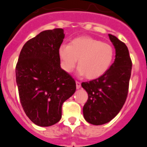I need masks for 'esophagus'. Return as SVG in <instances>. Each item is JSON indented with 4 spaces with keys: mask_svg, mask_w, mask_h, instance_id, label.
Masks as SVG:
<instances>
[{
    "mask_svg": "<svg viewBox=\"0 0 147 147\" xmlns=\"http://www.w3.org/2000/svg\"><path fill=\"white\" fill-rule=\"evenodd\" d=\"M81 83L78 82V81H76V88L78 89H80V88H81Z\"/></svg>",
    "mask_w": 147,
    "mask_h": 147,
    "instance_id": "obj_1",
    "label": "esophagus"
}]
</instances>
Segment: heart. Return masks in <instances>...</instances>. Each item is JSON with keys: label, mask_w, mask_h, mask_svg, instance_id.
<instances>
[{"label": "heart", "mask_w": 147, "mask_h": 147, "mask_svg": "<svg viewBox=\"0 0 147 147\" xmlns=\"http://www.w3.org/2000/svg\"><path fill=\"white\" fill-rule=\"evenodd\" d=\"M58 55L65 72H72L78 59V75H86L88 79L92 80L100 78L109 70L115 58V49L109 43L92 37L82 36L73 39L69 45H61Z\"/></svg>", "instance_id": "heart-1"}]
</instances>
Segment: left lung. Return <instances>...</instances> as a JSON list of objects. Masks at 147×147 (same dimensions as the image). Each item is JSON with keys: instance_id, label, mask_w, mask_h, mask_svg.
I'll return each instance as SVG.
<instances>
[{"instance_id": "8db88e82", "label": "left lung", "mask_w": 147, "mask_h": 147, "mask_svg": "<svg viewBox=\"0 0 147 147\" xmlns=\"http://www.w3.org/2000/svg\"><path fill=\"white\" fill-rule=\"evenodd\" d=\"M115 49V59L109 70L98 78L83 82L81 86L88 93V100L83 108L88 123L102 125L112 120L123 107L129 83L132 61L124 43L109 35Z\"/></svg>"}]
</instances>
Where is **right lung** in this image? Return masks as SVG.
I'll return each instance as SVG.
<instances>
[{
	"label": "right lung",
	"mask_w": 147,
	"mask_h": 147,
	"mask_svg": "<svg viewBox=\"0 0 147 147\" xmlns=\"http://www.w3.org/2000/svg\"><path fill=\"white\" fill-rule=\"evenodd\" d=\"M64 36L63 29L41 32L24 44L16 65L20 104L39 127L58 123L62 104L76 90L75 80L60 65L58 49Z\"/></svg>",
	"instance_id": "1"
}]
</instances>
